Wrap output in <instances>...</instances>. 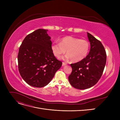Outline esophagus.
Instances as JSON below:
<instances>
[{
	"label": "esophagus",
	"instance_id": "esophagus-1",
	"mask_svg": "<svg viewBox=\"0 0 120 120\" xmlns=\"http://www.w3.org/2000/svg\"><path fill=\"white\" fill-rule=\"evenodd\" d=\"M67 63H64V62H63V64H62L63 66H66V65H67Z\"/></svg>",
	"mask_w": 120,
	"mask_h": 120
}]
</instances>
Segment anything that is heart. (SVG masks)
<instances>
[{"label": "heart", "instance_id": "b5f03b06", "mask_svg": "<svg viewBox=\"0 0 120 120\" xmlns=\"http://www.w3.org/2000/svg\"><path fill=\"white\" fill-rule=\"evenodd\" d=\"M51 49L53 55L57 58L61 57L66 52L68 54L64 57L65 60L71 59L73 62H78L88 55L90 43L86 39L67 36L61 38L60 43L53 42Z\"/></svg>", "mask_w": 120, "mask_h": 120}]
</instances>
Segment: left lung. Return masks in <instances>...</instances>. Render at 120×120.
I'll return each instance as SVG.
<instances>
[{"instance_id":"left-lung-1","label":"left lung","mask_w":120,"mask_h":120,"mask_svg":"<svg viewBox=\"0 0 120 120\" xmlns=\"http://www.w3.org/2000/svg\"><path fill=\"white\" fill-rule=\"evenodd\" d=\"M90 49L88 55L80 61L71 64L72 68L68 81L75 88L89 89L100 79L106 65L107 54L102 43L87 32Z\"/></svg>"}]
</instances>
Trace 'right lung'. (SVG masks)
Wrapping results in <instances>:
<instances>
[{"mask_svg": "<svg viewBox=\"0 0 120 120\" xmlns=\"http://www.w3.org/2000/svg\"><path fill=\"white\" fill-rule=\"evenodd\" d=\"M48 30L38 29L28 34L19 47L18 67L27 84L42 88L52 81L62 65L52 52V42Z\"/></svg>", "mask_w": 120, "mask_h": 120, "instance_id": "right-lung-1", "label": "right lung"}]
</instances>
